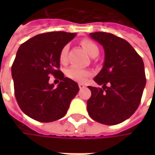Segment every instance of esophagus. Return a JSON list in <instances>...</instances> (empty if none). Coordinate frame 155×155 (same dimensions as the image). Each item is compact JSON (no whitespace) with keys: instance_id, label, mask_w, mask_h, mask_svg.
Listing matches in <instances>:
<instances>
[{"instance_id":"34e87169","label":"esophagus","mask_w":155,"mask_h":155,"mask_svg":"<svg viewBox=\"0 0 155 155\" xmlns=\"http://www.w3.org/2000/svg\"><path fill=\"white\" fill-rule=\"evenodd\" d=\"M79 87H80V89H84V88H85V85H84V84H79Z\"/></svg>"}]
</instances>
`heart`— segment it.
<instances>
[{"label":"heart","instance_id":"obj_1","mask_svg":"<svg viewBox=\"0 0 155 155\" xmlns=\"http://www.w3.org/2000/svg\"><path fill=\"white\" fill-rule=\"evenodd\" d=\"M81 45L84 49V51H86L88 54L91 55V57L97 56L99 54V48L94 42L89 40H84L81 41ZM68 50H69V46L67 45L61 49L60 52V62L61 64H65L67 63ZM65 74L68 78H70L73 81H78V82H84L90 76L91 72L87 70L81 69L76 66H71L65 71Z\"/></svg>","mask_w":155,"mask_h":155}]
</instances>
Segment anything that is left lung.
<instances>
[{
    "mask_svg": "<svg viewBox=\"0 0 155 155\" xmlns=\"http://www.w3.org/2000/svg\"><path fill=\"white\" fill-rule=\"evenodd\" d=\"M91 38L104 51V65L94 81L102 88L88 86L89 115L103 124L122 123L140 105L146 84L144 65L132 45L124 39L106 32H94Z\"/></svg>",
    "mask_w": 155,
    "mask_h": 155,
    "instance_id": "obj_1",
    "label": "left lung"
}]
</instances>
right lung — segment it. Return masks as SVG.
<instances>
[{"mask_svg":"<svg viewBox=\"0 0 155 155\" xmlns=\"http://www.w3.org/2000/svg\"><path fill=\"white\" fill-rule=\"evenodd\" d=\"M76 33L52 31L39 34L19 47L12 66L15 96L24 113L40 122L60 120L67 113L80 88L64 77L60 52ZM52 74L61 81L57 87L48 83Z\"/></svg>","mask_w":155,"mask_h":155,"instance_id":"obj_1","label":"right lung"}]
</instances>
